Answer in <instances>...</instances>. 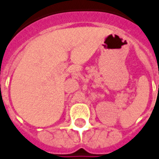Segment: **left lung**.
I'll use <instances>...</instances> for the list:
<instances>
[{
  "label": "left lung",
  "mask_w": 159,
  "mask_h": 159,
  "mask_svg": "<svg viewBox=\"0 0 159 159\" xmlns=\"http://www.w3.org/2000/svg\"><path fill=\"white\" fill-rule=\"evenodd\" d=\"M158 91H159V85H158Z\"/></svg>",
  "instance_id": "obj_1"
}]
</instances>
